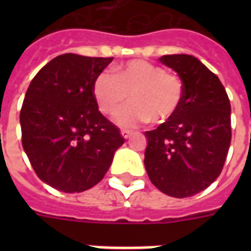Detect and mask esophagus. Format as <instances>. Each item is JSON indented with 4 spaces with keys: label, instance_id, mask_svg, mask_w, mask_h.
<instances>
[{
    "label": "esophagus",
    "instance_id": "esophagus-1",
    "mask_svg": "<svg viewBox=\"0 0 251 251\" xmlns=\"http://www.w3.org/2000/svg\"><path fill=\"white\" fill-rule=\"evenodd\" d=\"M131 131H129V130H121V135L124 138H125V139H127V138H130L131 137Z\"/></svg>",
    "mask_w": 251,
    "mask_h": 251
}]
</instances>
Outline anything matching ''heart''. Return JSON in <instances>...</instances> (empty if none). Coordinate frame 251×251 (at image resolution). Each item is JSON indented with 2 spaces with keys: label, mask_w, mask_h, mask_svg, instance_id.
I'll return each mask as SVG.
<instances>
[{
  "label": "heart",
  "mask_w": 251,
  "mask_h": 251,
  "mask_svg": "<svg viewBox=\"0 0 251 251\" xmlns=\"http://www.w3.org/2000/svg\"><path fill=\"white\" fill-rule=\"evenodd\" d=\"M94 96L102 113L114 114L129 99L133 102L117 114L124 127L151 121L160 125L178 113L183 99V83L176 74L149 61L131 60L104 70L94 80Z\"/></svg>",
  "instance_id": "heart-1"
}]
</instances>
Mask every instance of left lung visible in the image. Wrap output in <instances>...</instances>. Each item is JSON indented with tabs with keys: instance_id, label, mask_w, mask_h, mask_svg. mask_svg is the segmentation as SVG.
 Returning <instances> with one entry per match:
<instances>
[{
	"instance_id": "left-lung-1",
	"label": "left lung",
	"mask_w": 251,
	"mask_h": 251,
	"mask_svg": "<svg viewBox=\"0 0 251 251\" xmlns=\"http://www.w3.org/2000/svg\"><path fill=\"white\" fill-rule=\"evenodd\" d=\"M160 62L179 75L183 99L171 121L145 133V167L164 194L193 197L222 173L232 139L230 102L218 75L195 57L168 54Z\"/></svg>"
}]
</instances>
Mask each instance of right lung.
Instances as JSON below:
<instances>
[{
  "label": "right lung",
  "mask_w": 251,
  "mask_h": 251,
  "mask_svg": "<svg viewBox=\"0 0 251 251\" xmlns=\"http://www.w3.org/2000/svg\"><path fill=\"white\" fill-rule=\"evenodd\" d=\"M113 57L66 53L33 76L21 109L22 145L37 177L64 193L99 183L125 139L99 110L95 78Z\"/></svg>",
  "instance_id": "right-lung-1"
}]
</instances>
